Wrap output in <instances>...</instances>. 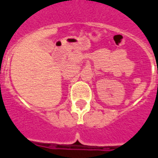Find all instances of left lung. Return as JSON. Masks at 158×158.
Masks as SVG:
<instances>
[{
    "label": "left lung",
    "instance_id": "obj_1",
    "mask_svg": "<svg viewBox=\"0 0 158 158\" xmlns=\"http://www.w3.org/2000/svg\"><path fill=\"white\" fill-rule=\"evenodd\" d=\"M157 73H158V70H157Z\"/></svg>",
    "mask_w": 158,
    "mask_h": 158
}]
</instances>
